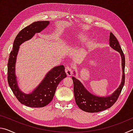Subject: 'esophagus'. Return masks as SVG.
Masks as SVG:
<instances>
[{
	"label": "esophagus",
	"instance_id": "obj_1",
	"mask_svg": "<svg viewBox=\"0 0 133 133\" xmlns=\"http://www.w3.org/2000/svg\"><path fill=\"white\" fill-rule=\"evenodd\" d=\"M65 72L66 73L67 76H70L72 75V74H73V70H72V69L70 68V67L66 66L65 67Z\"/></svg>",
	"mask_w": 133,
	"mask_h": 133
}]
</instances>
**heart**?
Returning <instances> with one entry per match:
<instances>
[{
	"mask_svg": "<svg viewBox=\"0 0 133 133\" xmlns=\"http://www.w3.org/2000/svg\"><path fill=\"white\" fill-rule=\"evenodd\" d=\"M85 40H86V37L84 36L81 37V40H82V41H84Z\"/></svg>",
	"mask_w": 133,
	"mask_h": 133,
	"instance_id": "b5f03b06",
	"label": "heart"
}]
</instances>
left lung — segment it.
Here are the masks:
<instances>
[{
  "label": "left lung",
  "instance_id": "left-lung-1",
  "mask_svg": "<svg viewBox=\"0 0 133 133\" xmlns=\"http://www.w3.org/2000/svg\"><path fill=\"white\" fill-rule=\"evenodd\" d=\"M110 46L120 53L122 60L123 77L121 83L118 88L110 96L101 97L94 96L87 90L82 83L72 77L74 85V94L75 101L78 107L83 111L89 112H97L111 107L117 100L122 90L125 82V56L119 44V42L112 33L110 35Z\"/></svg>",
  "mask_w": 133,
  "mask_h": 133
}]
</instances>
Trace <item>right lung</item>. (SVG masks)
Returning <instances> with one entry per match:
<instances>
[{
	"label": "right lung",
	"instance_id": "obj_1",
	"mask_svg": "<svg viewBox=\"0 0 133 133\" xmlns=\"http://www.w3.org/2000/svg\"><path fill=\"white\" fill-rule=\"evenodd\" d=\"M49 24V21L33 22L18 33L13 42L8 63V81L11 90L19 102L26 106L35 108L46 106L53 100L58 84L67 76L63 65L54 67L47 74L43 80L33 92L26 94L20 90L15 76V63L19 46L30 39L36 33H39Z\"/></svg>",
	"mask_w": 133,
	"mask_h": 133
}]
</instances>
